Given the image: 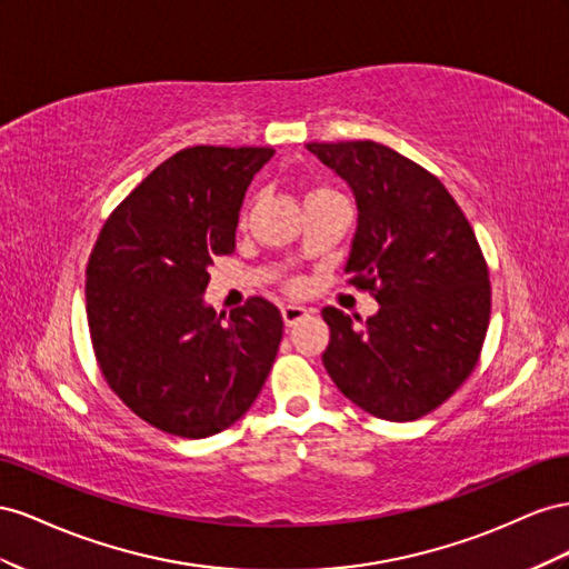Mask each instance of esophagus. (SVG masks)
<instances>
[{
  "instance_id": "esophagus-1",
  "label": "esophagus",
  "mask_w": 569,
  "mask_h": 569,
  "mask_svg": "<svg viewBox=\"0 0 569 569\" xmlns=\"http://www.w3.org/2000/svg\"><path fill=\"white\" fill-rule=\"evenodd\" d=\"M281 315H283L286 327H296L298 321H302V319L310 317V312H307L305 307H298V305H286L283 310H281Z\"/></svg>"
}]
</instances>
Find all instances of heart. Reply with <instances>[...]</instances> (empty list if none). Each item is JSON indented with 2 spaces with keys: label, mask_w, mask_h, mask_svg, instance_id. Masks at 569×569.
I'll use <instances>...</instances> for the list:
<instances>
[{
  "label": "heart",
  "mask_w": 569,
  "mask_h": 569,
  "mask_svg": "<svg viewBox=\"0 0 569 569\" xmlns=\"http://www.w3.org/2000/svg\"><path fill=\"white\" fill-rule=\"evenodd\" d=\"M329 192H336V190H331V188H315V190H310V194H307V198H317V194H329ZM246 219H248V207H242L240 223H246Z\"/></svg>",
  "instance_id": "heart-1"
}]
</instances>
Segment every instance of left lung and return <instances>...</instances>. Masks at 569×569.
<instances>
[{
	"mask_svg": "<svg viewBox=\"0 0 569 569\" xmlns=\"http://www.w3.org/2000/svg\"><path fill=\"white\" fill-rule=\"evenodd\" d=\"M346 178L360 219L346 273L381 305L360 327L321 312V360L338 391L388 421L433 412L472 375L491 317V281L460 204L417 161L375 140L310 142Z\"/></svg>",
	"mask_w": 569,
	"mask_h": 569,
	"instance_id": "obj_1",
	"label": "left lung"
}]
</instances>
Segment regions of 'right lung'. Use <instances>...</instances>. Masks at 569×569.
I'll return each mask as SVG.
<instances>
[{
    "label": "right lung",
    "mask_w": 569,
    "mask_h": 569,
    "mask_svg": "<svg viewBox=\"0 0 569 569\" xmlns=\"http://www.w3.org/2000/svg\"><path fill=\"white\" fill-rule=\"evenodd\" d=\"M271 148L194 144L126 194L104 221L86 269V312L109 388L150 427L214 436L250 410L283 336L264 298L223 319L202 305L209 267L236 250L252 176Z\"/></svg>",
    "instance_id": "obj_1"
}]
</instances>
